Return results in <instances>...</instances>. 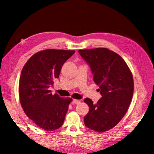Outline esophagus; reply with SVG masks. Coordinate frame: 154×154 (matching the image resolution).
Instances as JSON below:
<instances>
[{
    "label": "esophagus",
    "instance_id": "1",
    "mask_svg": "<svg viewBox=\"0 0 154 154\" xmlns=\"http://www.w3.org/2000/svg\"><path fill=\"white\" fill-rule=\"evenodd\" d=\"M73 103H74V104H79V103H80V100H75V99H74V100H73Z\"/></svg>",
    "mask_w": 154,
    "mask_h": 154
}]
</instances>
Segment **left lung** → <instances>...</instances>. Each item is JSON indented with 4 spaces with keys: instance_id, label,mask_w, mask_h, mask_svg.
Returning <instances> with one entry per match:
<instances>
[{
    "instance_id": "1",
    "label": "left lung",
    "mask_w": 154,
    "mask_h": 154,
    "mask_svg": "<svg viewBox=\"0 0 154 154\" xmlns=\"http://www.w3.org/2000/svg\"><path fill=\"white\" fill-rule=\"evenodd\" d=\"M78 51L89 65L102 96L96 104L89 98L84 100L90 108L84 117L85 125L97 132L108 131L122 120L129 107L134 91L132 74L120 56L107 48Z\"/></svg>"
}]
</instances>
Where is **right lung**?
I'll list each match as a JSON object with an SVG mask.
<instances>
[{"label":"right lung","mask_w":154,"mask_h":154,"mask_svg":"<svg viewBox=\"0 0 154 154\" xmlns=\"http://www.w3.org/2000/svg\"><path fill=\"white\" fill-rule=\"evenodd\" d=\"M74 50L48 49L34 54L24 66L19 82L21 105L26 116L46 131L60 128L72 99L52 94L49 88L58 79L64 63Z\"/></svg>","instance_id":"1"}]
</instances>
